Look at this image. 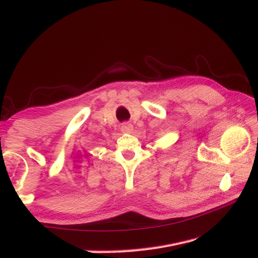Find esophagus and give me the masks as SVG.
<instances>
[{"label":"esophagus","instance_id":"34e87169","mask_svg":"<svg viewBox=\"0 0 258 258\" xmlns=\"http://www.w3.org/2000/svg\"><path fill=\"white\" fill-rule=\"evenodd\" d=\"M134 130V126L129 122H124L121 124V131L123 134H130V132Z\"/></svg>","mask_w":258,"mask_h":258}]
</instances>
